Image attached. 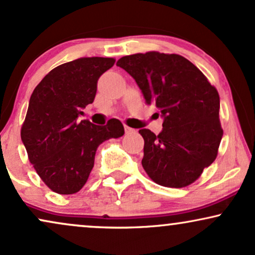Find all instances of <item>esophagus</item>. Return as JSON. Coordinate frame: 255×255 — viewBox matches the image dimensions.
Returning <instances> with one entry per match:
<instances>
[{"mask_svg": "<svg viewBox=\"0 0 255 255\" xmlns=\"http://www.w3.org/2000/svg\"><path fill=\"white\" fill-rule=\"evenodd\" d=\"M124 130H125V133H132V132H134V130L132 128H128V127H127V125H125L124 127Z\"/></svg>", "mask_w": 255, "mask_h": 255, "instance_id": "obj_1", "label": "esophagus"}]
</instances>
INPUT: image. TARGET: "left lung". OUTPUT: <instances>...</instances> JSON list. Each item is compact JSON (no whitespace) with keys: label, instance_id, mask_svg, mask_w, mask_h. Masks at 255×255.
<instances>
[{"label":"left lung","instance_id":"8db88e82","mask_svg":"<svg viewBox=\"0 0 255 255\" xmlns=\"http://www.w3.org/2000/svg\"><path fill=\"white\" fill-rule=\"evenodd\" d=\"M117 66L136 80L147 105L163 117L159 134L142 128V165L157 184L183 188L215 161L224 130L218 90L194 64L159 52L123 56ZM158 115V113H157Z\"/></svg>","mask_w":255,"mask_h":255}]
</instances>
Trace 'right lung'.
<instances>
[{"mask_svg": "<svg viewBox=\"0 0 255 255\" xmlns=\"http://www.w3.org/2000/svg\"><path fill=\"white\" fill-rule=\"evenodd\" d=\"M113 58H80L53 68L31 93L21 128L28 158L49 189L78 193L94 165L98 146L124 134L118 119L104 127L78 121L92 104L99 77L115 65Z\"/></svg>", "mask_w": 255, "mask_h": 255, "instance_id": "obj_1", "label": "right lung"}]
</instances>
